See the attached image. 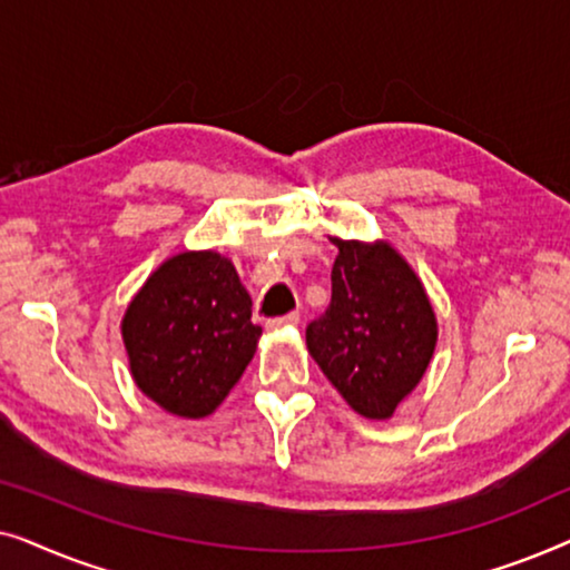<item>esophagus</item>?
I'll return each instance as SVG.
<instances>
[{
    "instance_id": "34e87169",
    "label": "esophagus",
    "mask_w": 570,
    "mask_h": 570,
    "mask_svg": "<svg viewBox=\"0 0 570 570\" xmlns=\"http://www.w3.org/2000/svg\"><path fill=\"white\" fill-rule=\"evenodd\" d=\"M301 322V314L298 311H293V314H285V316H277V318H269L267 322V330H279V326H295Z\"/></svg>"
}]
</instances>
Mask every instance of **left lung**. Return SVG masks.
<instances>
[{
    "mask_svg": "<svg viewBox=\"0 0 570 570\" xmlns=\"http://www.w3.org/2000/svg\"><path fill=\"white\" fill-rule=\"evenodd\" d=\"M332 301L306 326L308 353L363 417L384 420L417 386L435 316L415 272L389 244L334 238Z\"/></svg>",
    "mask_w": 570,
    "mask_h": 570,
    "instance_id": "obj_1",
    "label": "left lung"
}]
</instances>
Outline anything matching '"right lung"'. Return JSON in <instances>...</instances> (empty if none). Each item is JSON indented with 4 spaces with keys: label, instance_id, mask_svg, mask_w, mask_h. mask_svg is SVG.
I'll use <instances>...</instances> for the list:
<instances>
[{
    "label": "right lung",
    "instance_id": "obj_1",
    "mask_svg": "<svg viewBox=\"0 0 570 570\" xmlns=\"http://www.w3.org/2000/svg\"><path fill=\"white\" fill-rule=\"evenodd\" d=\"M121 332L137 386L174 415L205 417L246 371L262 326L225 256L186 252L153 272Z\"/></svg>",
    "mask_w": 570,
    "mask_h": 570
}]
</instances>
